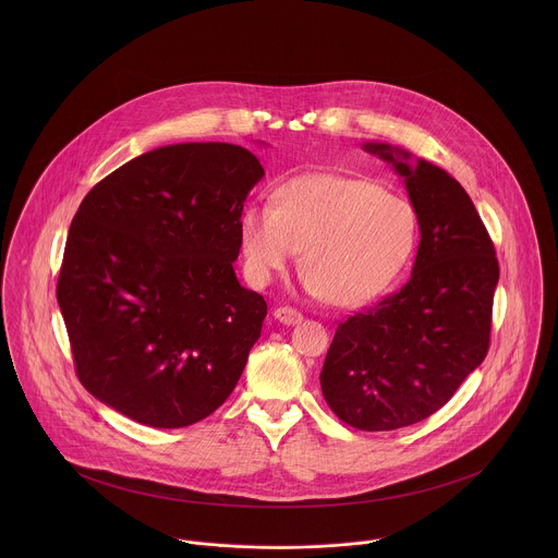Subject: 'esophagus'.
<instances>
[{
  "label": "esophagus",
  "instance_id": "1",
  "mask_svg": "<svg viewBox=\"0 0 558 558\" xmlns=\"http://www.w3.org/2000/svg\"><path fill=\"white\" fill-rule=\"evenodd\" d=\"M275 318L279 319L281 324H288V326H294L299 322H303V314L292 310V307H277L275 310Z\"/></svg>",
  "mask_w": 558,
  "mask_h": 558
}]
</instances>
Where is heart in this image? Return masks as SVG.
I'll use <instances>...</instances> for the list:
<instances>
[{
  "label": "heart",
  "instance_id": "heart-1",
  "mask_svg": "<svg viewBox=\"0 0 558 558\" xmlns=\"http://www.w3.org/2000/svg\"><path fill=\"white\" fill-rule=\"evenodd\" d=\"M414 240L416 217L405 199L339 173L290 178L272 191L270 208L248 206L239 219L240 253L253 283H270L301 248L305 288L343 307L380 294Z\"/></svg>",
  "mask_w": 558,
  "mask_h": 558
}]
</instances>
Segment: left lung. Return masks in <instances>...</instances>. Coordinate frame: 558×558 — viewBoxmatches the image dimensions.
<instances>
[{
	"instance_id": "1",
	"label": "left lung",
	"mask_w": 558,
	"mask_h": 558,
	"mask_svg": "<svg viewBox=\"0 0 558 558\" xmlns=\"http://www.w3.org/2000/svg\"><path fill=\"white\" fill-rule=\"evenodd\" d=\"M365 150L405 180L421 242L408 283L337 326L319 385L343 423L389 432L440 410L485 359L498 259L456 178L387 144Z\"/></svg>"
}]
</instances>
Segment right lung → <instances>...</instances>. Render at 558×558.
<instances>
[{
	"label": "right lung",
	"instance_id": "add662e5",
	"mask_svg": "<svg viewBox=\"0 0 558 558\" xmlns=\"http://www.w3.org/2000/svg\"><path fill=\"white\" fill-rule=\"evenodd\" d=\"M264 175L234 144L124 162L81 202L58 279L81 385L150 427L213 414L259 339L266 301L234 272L239 219Z\"/></svg>",
	"mask_w": 558,
	"mask_h": 558
}]
</instances>
